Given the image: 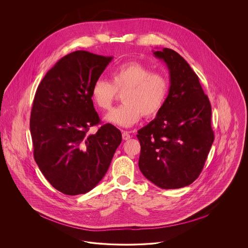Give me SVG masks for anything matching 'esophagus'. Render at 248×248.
<instances>
[{
  "label": "esophagus",
  "mask_w": 248,
  "mask_h": 248,
  "mask_svg": "<svg viewBox=\"0 0 248 248\" xmlns=\"http://www.w3.org/2000/svg\"><path fill=\"white\" fill-rule=\"evenodd\" d=\"M122 137L124 140H128L130 139L129 133L127 131H123L122 132Z\"/></svg>",
  "instance_id": "1"
}]
</instances>
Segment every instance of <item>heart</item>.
Returning <instances> with one entry per match:
<instances>
[{
    "label": "heart",
    "instance_id": "1",
    "mask_svg": "<svg viewBox=\"0 0 248 248\" xmlns=\"http://www.w3.org/2000/svg\"><path fill=\"white\" fill-rule=\"evenodd\" d=\"M111 81L98 79L91 88V97L101 109H109L122 94V105L113 108L105 121L121 127H130L143 115L153 117L165 104L170 83L161 72L140 62H130L111 71Z\"/></svg>",
    "mask_w": 248,
    "mask_h": 248
}]
</instances>
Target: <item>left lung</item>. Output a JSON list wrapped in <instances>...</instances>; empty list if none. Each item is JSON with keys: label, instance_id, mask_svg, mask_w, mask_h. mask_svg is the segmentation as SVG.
<instances>
[{"label": "left lung", "instance_id": "left-lung-1", "mask_svg": "<svg viewBox=\"0 0 248 248\" xmlns=\"http://www.w3.org/2000/svg\"><path fill=\"white\" fill-rule=\"evenodd\" d=\"M154 54L168 67L170 89L156 118L138 131L139 166L159 188L179 189L199 177L207 159L214 141L212 108L185 59L169 48Z\"/></svg>", "mask_w": 248, "mask_h": 248}]
</instances>
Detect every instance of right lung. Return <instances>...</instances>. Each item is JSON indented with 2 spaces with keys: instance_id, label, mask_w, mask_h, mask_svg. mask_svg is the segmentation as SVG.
<instances>
[{
  "instance_id": "add662e5",
  "label": "right lung",
  "mask_w": 248,
  "mask_h": 248,
  "mask_svg": "<svg viewBox=\"0 0 248 248\" xmlns=\"http://www.w3.org/2000/svg\"><path fill=\"white\" fill-rule=\"evenodd\" d=\"M112 57L75 51L59 59L39 84L30 128L36 164L67 195L86 193L103 178L122 142L114 125H101L91 88Z\"/></svg>"
}]
</instances>
